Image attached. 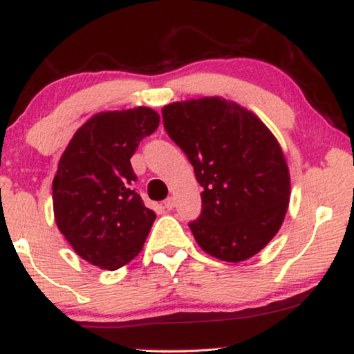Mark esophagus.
<instances>
[{
    "instance_id": "1",
    "label": "esophagus",
    "mask_w": 354,
    "mask_h": 354,
    "mask_svg": "<svg viewBox=\"0 0 354 354\" xmlns=\"http://www.w3.org/2000/svg\"><path fill=\"white\" fill-rule=\"evenodd\" d=\"M162 206L166 207L167 211H171V209H174V206H176V200H174L172 196H171V198H167V200L162 203Z\"/></svg>"
}]
</instances>
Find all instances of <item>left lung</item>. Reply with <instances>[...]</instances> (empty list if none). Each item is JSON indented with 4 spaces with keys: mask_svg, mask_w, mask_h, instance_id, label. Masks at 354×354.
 <instances>
[{
    "mask_svg": "<svg viewBox=\"0 0 354 354\" xmlns=\"http://www.w3.org/2000/svg\"><path fill=\"white\" fill-rule=\"evenodd\" d=\"M164 129L195 169L203 209L190 229L212 258L240 263L277 234L290 172L277 138L254 113L221 96L162 108Z\"/></svg>",
    "mask_w": 354,
    "mask_h": 354,
    "instance_id": "left-lung-1",
    "label": "left lung"
}]
</instances>
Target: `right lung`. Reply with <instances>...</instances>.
<instances>
[{
	"instance_id": "add662e5",
	"label": "right lung",
	"mask_w": 354,
	"mask_h": 354,
	"mask_svg": "<svg viewBox=\"0 0 354 354\" xmlns=\"http://www.w3.org/2000/svg\"><path fill=\"white\" fill-rule=\"evenodd\" d=\"M159 125V114L138 106L104 111L74 133L53 180L57 229L86 263L115 270L129 264L149 234L156 214L132 183L130 158Z\"/></svg>"
}]
</instances>
